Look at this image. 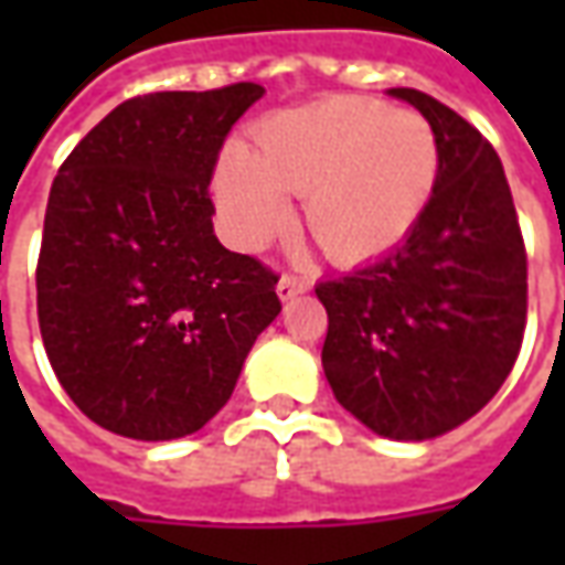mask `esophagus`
Here are the masks:
<instances>
[{"instance_id": "esophagus-1", "label": "esophagus", "mask_w": 565, "mask_h": 565, "mask_svg": "<svg viewBox=\"0 0 565 565\" xmlns=\"http://www.w3.org/2000/svg\"><path fill=\"white\" fill-rule=\"evenodd\" d=\"M306 290H308V281L296 278V275H281V281H278V296H281L284 302H287V299H294V296L306 294Z\"/></svg>"}]
</instances>
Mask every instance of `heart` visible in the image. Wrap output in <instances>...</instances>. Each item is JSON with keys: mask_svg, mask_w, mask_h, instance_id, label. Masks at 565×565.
<instances>
[{"mask_svg": "<svg viewBox=\"0 0 565 565\" xmlns=\"http://www.w3.org/2000/svg\"><path fill=\"white\" fill-rule=\"evenodd\" d=\"M438 145L424 117L384 103L335 96L266 117L250 148L230 150L214 196L238 245L259 247L290 221L302 196L308 235L335 263L387 254L429 205Z\"/></svg>", "mask_w": 565, "mask_h": 565, "instance_id": "obj_1", "label": "heart"}]
</instances>
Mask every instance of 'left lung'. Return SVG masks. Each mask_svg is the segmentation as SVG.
Here are the masks:
<instances>
[{"label":"left lung","instance_id":"1","mask_svg":"<svg viewBox=\"0 0 565 565\" xmlns=\"http://www.w3.org/2000/svg\"><path fill=\"white\" fill-rule=\"evenodd\" d=\"M438 145L429 205L403 245L327 278L323 372L372 433L424 441L484 408L521 354L526 247L493 145L448 105L412 87Z\"/></svg>","mask_w":565,"mask_h":565}]
</instances>
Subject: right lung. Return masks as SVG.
Listing matches in <instances>:
<instances>
[{"label": "right lung", "mask_w": 565, "mask_h": 565, "mask_svg": "<svg viewBox=\"0 0 565 565\" xmlns=\"http://www.w3.org/2000/svg\"><path fill=\"white\" fill-rule=\"evenodd\" d=\"M259 96L242 81L127 99L54 178L35 266L39 330L68 399L117 436L202 429L281 311L278 275L226 250L211 223L223 141Z\"/></svg>", "instance_id": "obj_1"}]
</instances>
